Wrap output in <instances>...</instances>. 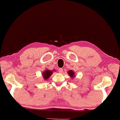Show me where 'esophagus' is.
Segmentation results:
<instances>
[{"label":"esophagus","instance_id":"1","mask_svg":"<svg viewBox=\"0 0 120 120\" xmlns=\"http://www.w3.org/2000/svg\"><path fill=\"white\" fill-rule=\"evenodd\" d=\"M58 72H59V73H63V69L62 68H60L59 69H58Z\"/></svg>","mask_w":120,"mask_h":120}]
</instances>
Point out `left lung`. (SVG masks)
<instances>
[{"mask_svg": "<svg viewBox=\"0 0 120 120\" xmlns=\"http://www.w3.org/2000/svg\"><path fill=\"white\" fill-rule=\"evenodd\" d=\"M68 74H69V75L71 77H74V72H73V71H71V70H70V71L68 72Z\"/></svg>", "mask_w": 120, "mask_h": 120, "instance_id": "left-lung-1", "label": "left lung"}]
</instances>
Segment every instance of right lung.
<instances>
[{
    "label": "right lung",
    "mask_w": 120,
    "mask_h": 120,
    "mask_svg": "<svg viewBox=\"0 0 120 120\" xmlns=\"http://www.w3.org/2000/svg\"><path fill=\"white\" fill-rule=\"evenodd\" d=\"M52 73V71H50V70H46L43 73V78L44 79L46 80L48 78H49V77L50 76Z\"/></svg>",
    "instance_id": "right-lung-1"
}]
</instances>
